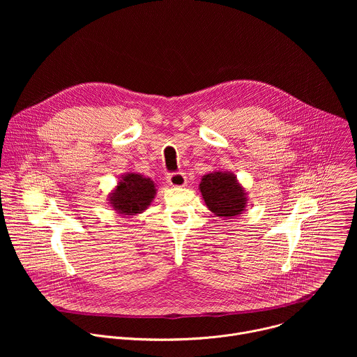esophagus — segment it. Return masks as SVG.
Instances as JSON below:
<instances>
[{
    "mask_svg": "<svg viewBox=\"0 0 357 357\" xmlns=\"http://www.w3.org/2000/svg\"><path fill=\"white\" fill-rule=\"evenodd\" d=\"M167 181L171 186L174 188H182L188 183V179H186V175L183 172H174V174H169L167 176Z\"/></svg>",
    "mask_w": 357,
    "mask_h": 357,
    "instance_id": "obj_1",
    "label": "esophagus"
}]
</instances>
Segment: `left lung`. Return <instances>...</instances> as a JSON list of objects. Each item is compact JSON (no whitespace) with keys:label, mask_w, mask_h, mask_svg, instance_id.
<instances>
[{"label":"left lung","mask_w":357,"mask_h":357,"mask_svg":"<svg viewBox=\"0 0 357 357\" xmlns=\"http://www.w3.org/2000/svg\"><path fill=\"white\" fill-rule=\"evenodd\" d=\"M199 190L208 209L223 220L237 218L247 208L245 188L229 171H213L203 175Z\"/></svg>","instance_id":"1"}]
</instances>
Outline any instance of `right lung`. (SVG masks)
Here are the masks:
<instances>
[{
  "mask_svg": "<svg viewBox=\"0 0 357 357\" xmlns=\"http://www.w3.org/2000/svg\"><path fill=\"white\" fill-rule=\"evenodd\" d=\"M157 195V185L151 178L127 172L119 178L117 186L109 193V205L117 213L132 218L145 212Z\"/></svg>",
  "mask_w": 357,
  "mask_h": 357,
  "instance_id": "1",
  "label": "right lung"
}]
</instances>
